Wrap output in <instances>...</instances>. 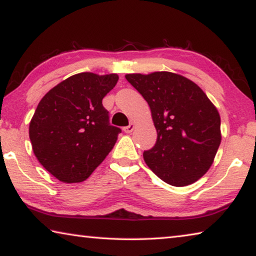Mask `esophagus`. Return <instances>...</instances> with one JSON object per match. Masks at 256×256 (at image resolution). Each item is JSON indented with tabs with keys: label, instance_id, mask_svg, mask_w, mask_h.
I'll list each match as a JSON object with an SVG mask.
<instances>
[{
	"label": "esophagus",
	"instance_id": "1",
	"mask_svg": "<svg viewBox=\"0 0 256 256\" xmlns=\"http://www.w3.org/2000/svg\"><path fill=\"white\" fill-rule=\"evenodd\" d=\"M134 128H136V126H134V124L131 123L130 125H128V126H125V128H123V131H124L125 133H131V132L133 131V130H134Z\"/></svg>",
	"mask_w": 256,
	"mask_h": 256
}]
</instances>
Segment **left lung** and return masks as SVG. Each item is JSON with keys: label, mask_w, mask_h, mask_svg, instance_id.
<instances>
[{"label": "left lung", "mask_w": 256, "mask_h": 256, "mask_svg": "<svg viewBox=\"0 0 256 256\" xmlns=\"http://www.w3.org/2000/svg\"><path fill=\"white\" fill-rule=\"evenodd\" d=\"M151 110L157 141L144 152L149 168L172 186L206 174L222 142L220 115L193 81L172 72L125 76Z\"/></svg>", "instance_id": "1"}]
</instances>
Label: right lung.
Masks as SVG:
<instances>
[{
    "label": "right lung",
    "mask_w": 256,
    "mask_h": 256,
    "mask_svg": "<svg viewBox=\"0 0 256 256\" xmlns=\"http://www.w3.org/2000/svg\"><path fill=\"white\" fill-rule=\"evenodd\" d=\"M115 73L82 72L50 89L29 124L34 154L64 183L88 178L115 146L120 128L110 124L102 98L118 84Z\"/></svg>",
    "instance_id": "obj_1"
}]
</instances>
